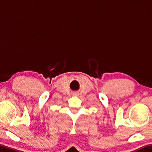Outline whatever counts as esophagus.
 Returning a JSON list of instances; mask_svg holds the SVG:
<instances>
[{
  "mask_svg": "<svg viewBox=\"0 0 152 152\" xmlns=\"http://www.w3.org/2000/svg\"><path fill=\"white\" fill-rule=\"evenodd\" d=\"M74 95H76L77 93H74Z\"/></svg>",
  "mask_w": 152,
  "mask_h": 152,
  "instance_id": "34e87169",
  "label": "esophagus"
}]
</instances>
